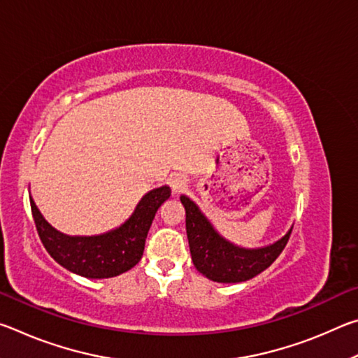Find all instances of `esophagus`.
I'll return each mask as SVG.
<instances>
[{"mask_svg":"<svg viewBox=\"0 0 358 358\" xmlns=\"http://www.w3.org/2000/svg\"><path fill=\"white\" fill-rule=\"evenodd\" d=\"M169 183H171V187L172 191L177 194V192H181L186 187L187 185V180L185 175H180V173H175L171 177V180H169Z\"/></svg>","mask_w":358,"mask_h":358,"instance_id":"esophagus-1","label":"esophagus"}]
</instances>
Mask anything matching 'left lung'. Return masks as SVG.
<instances>
[{
  "label": "left lung",
  "mask_w": 358,
  "mask_h": 358,
  "mask_svg": "<svg viewBox=\"0 0 358 358\" xmlns=\"http://www.w3.org/2000/svg\"><path fill=\"white\" fill-rule=\"evenodd\" d=\"M186 210V234L194 266L216 282H241L251 280L275 262L286 248L290 232L273 245L246 250L222 238L189 197L181 196Z\"/></svg>",
  "instance_id": "obj_1"
}]
</instances>
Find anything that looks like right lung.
Here are the masks:
<instances>
[{
	"mask_svg": "<svg viewBox=\"0 0 358 358\" xmlns=\"http://www.w3.org/2000/svg\"><path fill=\"white\" fill-rule=\"evenodd\" d=\"M171 192L169 186L147 192L128 221L118 229L94 237H69L58 232L44 220L33 199H29V203L36 229L47 252L72 273L102 280L118 276L138 264L156 211L171 197Z\"/></svg>",
	"mask_w": 358,
	"mask_h": 358,
	"instance_id": "1",
	"label": "right lung"
}]
</instances>
